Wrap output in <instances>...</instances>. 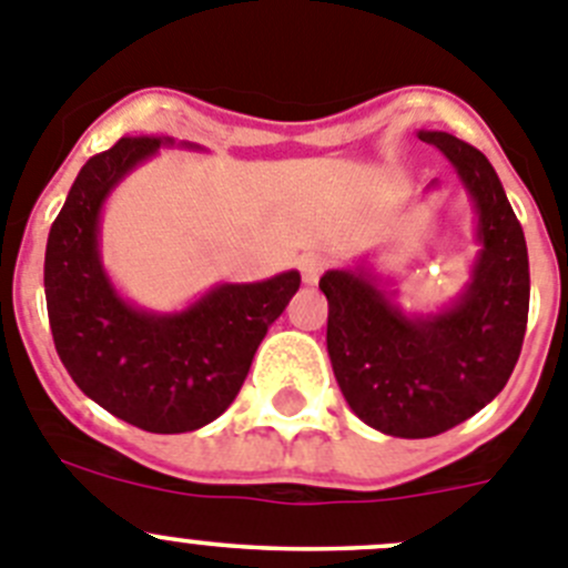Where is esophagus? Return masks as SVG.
<instances>
[{
  "mask_svg": "<svg viewBox=\"0 0 568 568\" xmlns=\"http://www.w3.org/2000/svg\"><path fill=\"white\" fill-rule=\"evenodd\" d=\"M325 268H328V263H325L320 254H305V257L300 260V274H303V283H308V285L320 283V277L325 274Z\"/></svg>",
  "mask_w": 568,
  "mask_h": 568,
  "instance_id": "34e87169",
  "label": "esophagus"
}]
</instances>
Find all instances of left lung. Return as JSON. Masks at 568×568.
<instances>
[{
    "mask_svg": "<svg viewBox=\"0 0 568 568\" xmlns=\"http://www.w3.org/2000/svg\"><path fill=\"white\" fill-rule=\"evenodd\" d=\"M456 166L478 214L473 277L438 314H405L365 268H334L328 356L351 410L373 430L430 438L489 405L515 371L529 316V257L493 163L449 132H418Z\"/></svg>",
    "mask_w": 568,
    "mask_h": 568,
    "instance_id": "obj_1",
    "label": "left lung"
}]
</instances>
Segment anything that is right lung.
Segmentation results:
<instances>
[{
  "mask_svg": "<svg viewBox=\"0 0 568 568\" xmlns=\"http://www.w3.org/2000/svg\"><path fill=\"white\" fill-rule=\"evenodd\" d=\"M161 144L175 141L121 138L81 166L50 226L44 296L61 365L84 396L146 433H186L232 405L265 331L300 288V272L223 283L178 314L121 300L101 265V206Z\"/></svg>",
  "mask_w": 568,
  "mask_h": 568,
  "instance_id": "right-lung-1",
  "label": "right lung"
}]
</instances>
